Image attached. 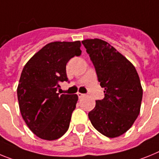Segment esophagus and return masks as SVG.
<instances>
[{
    "label": "esophagus",
    "instance_id": "34e87169",
    "mask_svg": "<svg viewBox=\"0 0 159 159\" xmlns=\"http://www.w3.org/2000/svg\"><path fill=\"white\" fill-rule=\"evenodd\" d=\"M77 94H78V98H81L82 97L85 96V94H84V93H78Z\"/></svg>",
    "mask_w": 159,
    "mask_h": 159
}]
</instances>
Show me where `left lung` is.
<instances>
[{"instance_id":"left-lung-1","label":"left lung","mask_w":159,"mask_h":159,"mask_svg":"<svg viewBox=\"0 0 159 159\" xmlns=\"http://www.w3.org/2000/svg\"><path fill=\"white\" fill-rule=\"evenodd\" d=\"M94 66L105 98L97 100L88 114L93 127L108 138H116L132 126L140 112L143 88L133 64L108 42L81 41Z\"/></svg>"}]
</instances>
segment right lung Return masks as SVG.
Listing matches in <instances>:
<instances>
[{
    "label": "right lung",
    "instance_id": "right-lung-1",
    "mask_svg": "<svg viewBox=\"0 0 159 159\" xmlns=\"http://www.w3.org/2000/svg\"><path fill=\"white\" fill-rule=\"evenodd\" d=\"M79 41H54L35 53L24 66L17 86L22 118L38 138L55 140L68 130L77 94L57 93L60 81H68L66 64L80 56Z\"/></svg>",
    "mask_w": 159,
    "mask_h": 159
}]
</instances>
